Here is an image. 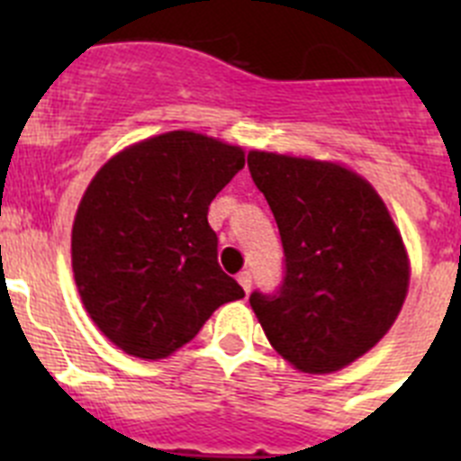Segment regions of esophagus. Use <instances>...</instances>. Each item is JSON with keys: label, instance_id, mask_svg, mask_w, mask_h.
Listing matches in <instances>:
<instances>
[{"label": "esophagus", "instance_id": "34e87169", "mask_svg": "<svg viewBox=\"0 0 461 461\" xmlns=\"http://www.w3.org/2000/svg\"><path fill=\"white\" fill-rule=\"evenodd\" d=\"M238 281H240V286L244 288V293H249V291H251V272H249V270H242V272H240Z\"/></svg>", "mask_w": 461, "mask_h": 461}]
</instances>
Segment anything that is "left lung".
I'll return each mask as SVG.
<instances>
[{
	"label": "left lung",
	"instance_id": "1",
	"mask_svg": "<svg viewBox=\"0 0 461 461\" xmlns=\"http://www.w3.org/2000/svg\"><path fill=\"white\" fill-rule=\"evenodd\" d=\"M247 164L284 247L281 284L251 293V309L281 357L309 374L337 372L367 353L404 304L402 235L351 170L272 152H249Z\"/></svg>",
	"mask_w": 461,
	"mask_h": 461
}]
</instances>
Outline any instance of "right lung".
Returning <instances> with one entry per match:
<instances>
[{"label":"right lung","mask_w":461,"mask_h":461,"mask_svg":"<svg viewBox=\"0 0 461 461\" xmlns=\"http://www.w3.org/2000/svg\"><path fill=\"white\" fill-rule=\"evenodd\" d=\"M244 152L170 131L124 149L96 173L73 221V276L92 321L122 351L166 357L212 312L244 297L221 270L207 223Z\"/></svg>","instance_id":"add662e5"}]
</instances>
